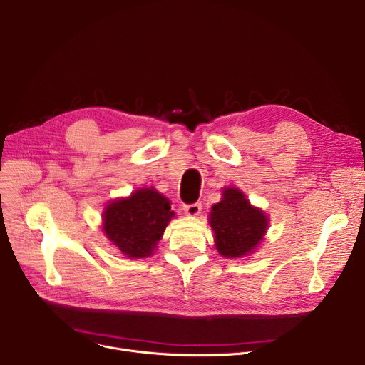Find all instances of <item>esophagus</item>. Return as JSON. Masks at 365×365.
Instances as JSON below:
<instances>
[{"mask_svg":"<svg viewBox=\"0 0 365 365\" xmlns=\"http://www.w3.org/2000/svg\"><path fill=\"white\" fill-rule=\"evenodd\" d=\"M183 210H185V213L187 215V216H198L200 213H201V204L200 202H194V204H187V205H185L183 207Z\"/></svg>","mask_w":365,"mask_h":365,"instance_id":"34e87169","label":"esophagus"}]
</instances>
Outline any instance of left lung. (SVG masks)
<instances>
[{
  "mask_svg": "<svg viewBox=\"0 0 365 365\" xmlns=\"http://www.w3.org/2000/svg\"><path fill=\"white\" fill-rule=\"evenodd\" d=\"M208 220L215 231L217 252L227 259L253 253L269 227L267 216L234 186L225 187L222 200L212 207Z\"/></svg>",
  "mask_w": 365,
  "mask_h": 365,
  "instance_id": "obj_1",
  "label": "left lung"
}]
</instances>
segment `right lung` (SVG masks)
<instances>
[{"mask_svg": "<svg viewBox=\"0 0 365 365\" xmlns=\"http://www.w3.org/2000/svg\"><path fill=\"white\" fill-rule=\"evenodd\" d=\"M173 216L175 212L163 194L142 187L105 207L102 229L125 257L143 259L155 250Z\"/></svg>", "mask_w": 365, "mask_h": 365, "instance_id": "obj_1", "label": "right lung"}]
</instances>
